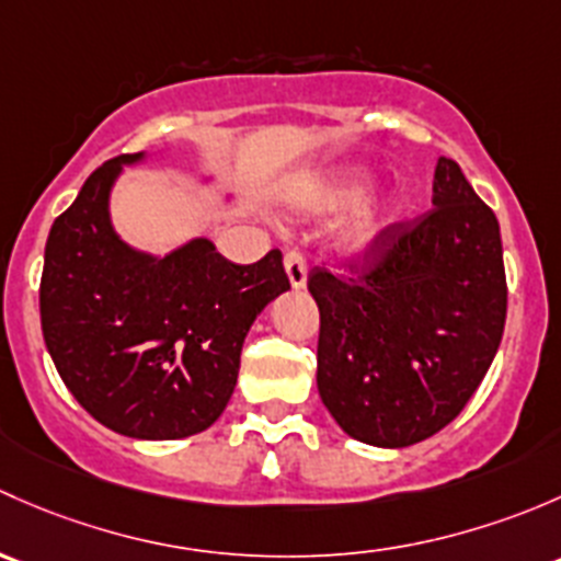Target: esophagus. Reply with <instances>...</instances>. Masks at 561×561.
I'll list each match as a JSON object with an SVG mask.
<instances>
[{
	"label": "esophagus",
	"mask_w": 561,
	"mask_h": 561,
	"mask_svg": "<svg viewBox=\"0 0 561 561\" xmlns=\"http://www.w3.org/2000/svg\"><path fill=\"white\" fill-rule=\"evenodd\" d=\"M283 267H286L288 283L294 288H302L305 280H308V262H305V253L299 248H291V251L283 256Z\"/></svg>",
	"instance_id": "esophagus-1"
}]
</instances>
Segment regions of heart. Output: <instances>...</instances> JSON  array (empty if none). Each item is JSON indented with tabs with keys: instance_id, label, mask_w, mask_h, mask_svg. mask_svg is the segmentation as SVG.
<instances>
[{
	"instance_id": "obj_1",
	"label": "heart",
	"mask_w": 561,
	"mask_h": 561,
	"mask_svg": "<svg viewBox=\"0 0 561 561\" xmlns=\"http://www.w3.org/2000/svg\"><path fill=\"white\" fill-rule=\"evenodd\" d=\"M362 194H365V181H359V178H356V181H348V183H343V186H340L337 199H340V202H354V199H359ZM383 224H386L383 216L365 218V221H362L359 227H356L354 240H356V242H367L369 238H373L375 232H378L380 227H383Z\"/></svg>"
}]
</instances>
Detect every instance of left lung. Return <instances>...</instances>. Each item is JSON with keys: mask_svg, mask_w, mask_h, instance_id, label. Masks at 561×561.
<instances>
[{"mask_svg": "<svg viewBox=\"0 0 561 561\" xmlns=\"http://www.w3.org/2000/svg\"><path fill=\"white\" fill-rule=\"evenodd\" d=\"M432 210L383 224L313 267L319 394L356 440L405 448L451 424L500 348L507 313L500 224L465 172L440 156Z\"/></svg>", "mask_w": 561, "mask_h": 561, "instance_id": "1", "label": "left lung"}]
</instances>
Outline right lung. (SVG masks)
<instances>
[{
	"instance_id": "obj_1",
	"label": "right lung",
	"mask_w": 561,
	"mask_h": 561,
	"mask_svg": "<svg viewBox=\"0 0 561 561\" xmlns=\"http://www.w3.org/2000/svg\"><path fill=\"white\" fill-rule=\"evenodd\" d=\"M135 159L96 167L50 227L39 321L61 380L100 424L175 440L224 413L248 329L291 283L278 248L253 264L229 262L207 240L164 259L126 248L110 227L107 194Z\"/></svg>"
}]
</instances>
